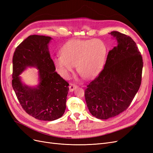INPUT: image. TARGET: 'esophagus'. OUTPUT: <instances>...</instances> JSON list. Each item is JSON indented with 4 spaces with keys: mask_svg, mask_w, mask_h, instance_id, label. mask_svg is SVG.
<instances>
[{
    "mask_svg": "<svg viewBox=\"0 0 153 153\" xmlns=\"http://www.w3.org/2000/svg\"><path fill=\"white\" fill-rule=\"evenodd\" d=\"M78 87V86L74 84H70L69 86V91H73L75 89Z\"/></svg>",
    "mask_w": 153,
    "mask_h": 153,
    "instance_id": "1",
    "label": "esophagus"
}]
</instances>
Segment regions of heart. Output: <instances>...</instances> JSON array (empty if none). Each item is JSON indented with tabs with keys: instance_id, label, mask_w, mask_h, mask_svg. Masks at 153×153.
Listing matches in <instances>:
<instances>
[{
	"instance_id": "obj_1",
	"label": "heart",
	"mask_w": 153,
	"mask_h": 153,
	"mask_svg": "<svg viewBox=\"0 0 153 153\" xmlns=\"http://www.w3.org/2000/svg\"><path fill=\"white\" fill-rule=\"evenodd\" d=\"M61 54L54 57L53 65L57 72L68 77L77 66V71L87 79L92 78L102 69L107 53L106 44L98 39L68 41L61 48Z\"/></svg>"
}]
</instances>
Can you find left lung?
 Instances as JSON below:
<instances>
[{"label":"left lung","instance_id":"obj_1","mask_svg":"<svg viewBox=\"0 0 153 153\" xmlns=\"http://www.w3.org/2000/svg\"><path fill=\"white\" fill-rule=\"evenodd\" d=\"M110 34L116 39L117 46L109 51L103 69L85 90L88 109L100 119L126 110L142 81L143 60L135 41L117 31Z\"/></svg>","mask_w":153,"mask_h":153}]
</instances>
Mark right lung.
Returning <instances> with one entry per match:
<instances>
[{
  "mask_svg": "<svg viewBox=\"0 0 153 153\" xmlns=\"http://www.w3.org/2000/svg\"><path fill=\"white\" fill-rule=\"evenodd\" d=\"M49 36L31 35L16 47L13 57L12 86L22 108L41 121H54L66 110L69 84L55 71L50 57ZM27 67L39 69V84L31 88L21 82L19 75Z\"/></svg>",
  "mask_w": 153,
  "mask_h": 153,
  "instance_id": "1",
  "label": "right lung"
}]
</instances>
